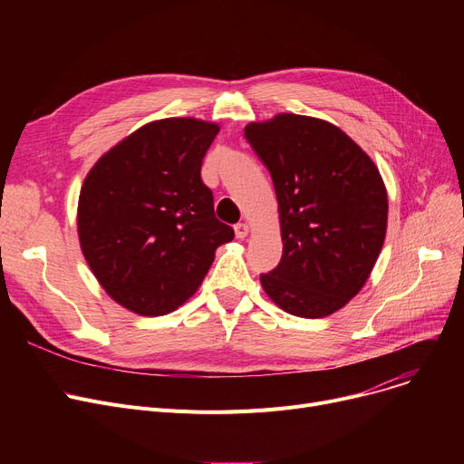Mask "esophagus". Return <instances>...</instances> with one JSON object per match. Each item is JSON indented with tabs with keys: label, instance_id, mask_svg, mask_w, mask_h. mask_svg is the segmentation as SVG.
<instances>
[{
	"label": "esophagus",
	"instance_id": "obj_1",
	"mask_svg": "<svg viewBox=\"0 0 464 464\" xmlns=\"http://www.w3.org/2000/svg\"><path fill=\"white\" fill-rule=\"evenodd\" d=\"M248 233H250V226L248 224H237L235 226L237 238H245V237H248Z\"/></svg>",
	"mask_w": 464,
	"mask_h": 464
}]
</instances>
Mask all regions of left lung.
<instances>
[{"label":"left lung","instance_id":"8db88e82","mask_svg":"<svg viewBox=\"0 0 464 464\" xmlns=\"http://www.w3.org/2000/svg\"><path fill=\"white\" fill-rule=\"evenodd\" d=\"M245 135L273 177L282 259L261 285L284 312L325 318L369 280L387 231V189L371 156L331 121L282 112Z\"/></svg>","mask_w":464,"mask_h":464}]
</instances>
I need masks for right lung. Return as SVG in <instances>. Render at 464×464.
<instances>
[{
    "mask_svg": "<svg viewBox=\"0 0 464 464\" xmlns=\"http://www.w3.org/2000/svg\"><path fill=\"white\" fill-rule=\"evenodd\" d=\"M219 126L163 118L105 152L84 179L81 250L107 295L140 315H163L199 289L233 227L214 214L201 163Z\"/></svg>",
    "mask_w": 464,
    "mask_h": 464,
    "instance_id": "obj_1",
    "label": "right lung"
}]
</instances>
